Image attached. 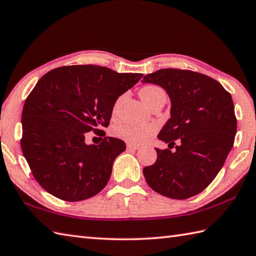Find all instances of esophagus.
<instances>
[{"label":"esophagus","mask_w":256,"mask_h":256,"mask_svg":"<svg viewBox=\"0 0 256 256\" xmlns=\"http://www.w3.org/2000/svg\"><path fill=\"white\" fill-rule=\"evenodd\" d=\"M138 148V146L133 145V144H126V150H136Z\"/></svg>","instance_id":"esophagus-1"}]
</instances>
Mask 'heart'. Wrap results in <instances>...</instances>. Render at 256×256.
Here are the masks:
<instances>
[{
    "label": "heart",
    "instance_id": "obj_1",
    "mask_svg": "<svg viewBox=\"0 0 256 256\" xmlns=\"http://www.w3.org/2000/svg\"><path fill=\"white\" fill-rule=\"evenodd\" d=\"M140 96L142 98L143 101L146 104L156 100L160 96H166L165 91L162 90L160 86L155 84H148L144 86L142 89L140 90ZM123 96H121L116 100V104L113 106V113L116 112V108L118 106V102L121 101ZM157 126L154 124H118L116 126L113 128V135L116 138L123 140L124 142L133 145H138L144 143L146 140H148L150 136L156 133Z\"/></svg>",
    "mask_w": 256,
    "mask_h": 256
}]
</instances>
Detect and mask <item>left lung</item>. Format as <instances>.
Wrapping results in <instances>:
<instances>
[{
    "label": "left lung",
    "mask_w": 256,
    "mask_h": 256,
    "mask_svg": "<svg viewBox=\"0 0 256 256\" xmlns=\"http://www.w3.org/2000/svg\"><path fill=\"white\" fill-rule=\"evenodd\" d=\"M143 82L160 86L172 101V118L158 135L170 148H155L157 160L144 167V177L165 197H194L218 175L234 144L232 96L216 80L192 70L160 69L146 74Z\"/></svg>",
    "instance_id": "1"
}]
</instances>
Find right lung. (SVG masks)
I'll list each match as a JSON object with an SVG mask.
<instances>
[{"mask_svg": "<svg viewBox=\"0 0 256 256\" xmlns=\"http://www.w3.org/2000/svg\"><path fill=\"white\" fill-rule=\"evenodd\" d=\"M142 77L74 64L52 69L38 80L22 112L20 148L32 176L47 192L81 201L106 186L113 162L126 145L106 136L99 145H86V135H101L118 98Z\"/></svg>", "mask_w": 256, "mask_h": 256, "instance_id": "right-lung-1", "label": "right lung"}]
</instances>
